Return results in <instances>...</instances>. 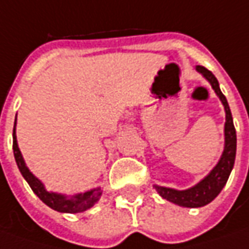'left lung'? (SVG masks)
Wrapping results in <instances>:
<instances>
[{"label":"left lung","instance_id":"1","mask_svg":"<svg viewBox=\"0 0 249 249\" xmlns=\"http://www.w3.org/2000/svg\"><path fill=\"white\" fill-rule=\"evenodd\" d=\"M196 71L211 84L213 89L222 102L225 109V146L222 155L218 160V163L211 169L203 180L195 184L194 187L188 189H174L167 188V187H160V185H154L157 192L160 194L163 199L169 202L174 203L181 207H189V209H197L203 207L210 202H213L219 192L222 191L225 184L228 181L233 166H234V160H236V147H237V138H236V129L233 125V117H231V109L226 98L219 89V83L217 77L210 72L209 69L204 67L197 65Z\"/></svg>","mask_w":249,"mask_h":249}]
</instances>
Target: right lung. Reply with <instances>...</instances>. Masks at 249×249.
I'll return each mask as SVG.
<instances>
[{
	"label": "right lung",
	"mask_w": 249,
	"mask_h": 249,
	"mask_svg": "<svg viewBox=\"0 0 249 249\" xmlns=\"http://www.w3.org/2000/svg\"><path fill=\"white\" fill-rule=\"evenodd\" d=\"M16 117H18V114H16ZM13 154H15V160L18 163V170H20L21 176L24 177L25 181L28 182V185L31 187L34 194L50 209L60 211V213H68V214L83 213L86 210L91 209L102 196L101 187H96V188L86 191L83 194H76V195L72 196L47 191L45 188V184L40 181L36 176H34L31 170L25 165L24 158H23L21 151L18 148V139H16V121H15V126H13Z\"/></svg>",
	"instance_id": "add662e5"
}]
</instances>
